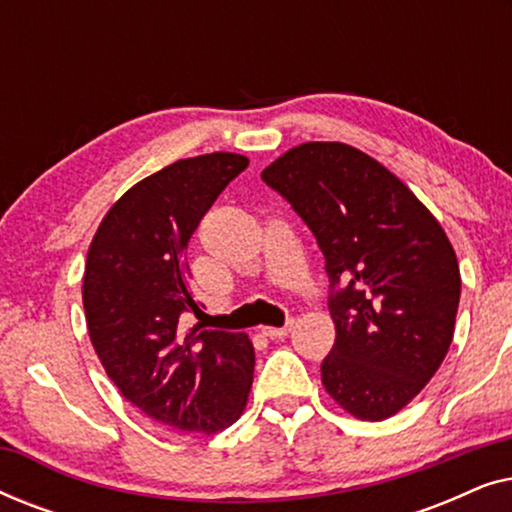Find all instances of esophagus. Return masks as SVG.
Returning a JSON list of instances; mask_svg holds the SVG:
<instances>
[{"mask_svg":"<svg viewBox=\"0 0 512 512\" xmlns=\"http://www.w3.org/2000/svg\"><path fill=\"white\" fill-rule=\"evenodd\" d=\"M291 331H293V319L286 321L284 326H263L261 328V333L265 335V338H272V340L286 338V335H289Z\"/></svg>","mask_w":512,"mask_h":512,"instance_id":"esophagus-1","label":"esophagus"}]
</instances>
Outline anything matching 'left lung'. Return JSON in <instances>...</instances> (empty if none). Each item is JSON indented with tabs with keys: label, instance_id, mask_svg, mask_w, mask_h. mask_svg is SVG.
I'll list each match as a JSON object with an SVG mask.
<instances>
[{
	"label": "left lung",
	"instance_id": "8db88e82",
	"mask_svg": "<svg viewBox=\"0 0 512 512\" xmlns=\"http://www.w3.org/2000/svg\"><path fill=\"white\" fill-rule=\"evenodd\" d=\"M317 237L331 282L328 396L363 422L403 410L452 345L461 296L443 226L382 163L342 142H305L263 170Z\"/></svg>",
	"mask_w": 512,
	"mask_h": 512
}]
</instances>
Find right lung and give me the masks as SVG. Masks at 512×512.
<instances>
[{"label":"right lung","instance_id":"obj_1","mask_svg":"<svg viewBox=\"0 0 512 512\" xmlns=\"http://www.w3.org/2000/svg\"><path fill=\"white\" fill-rule=\"evenodd\" d=\"M249 158L205 153L128 188L104 214L83 272L88 335L125 401L186 433L237 422L254 382L247 333L184 328L200 314L186 249L202 216Z\"/></svg>","mask_w":512,"mask_h":512}]
</instances>
